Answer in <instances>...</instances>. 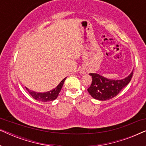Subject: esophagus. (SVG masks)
I'll use <instances>...</instances> for the list:
<instances>
[{
  "mask_svg": "<svg viewBox=\"0 0 146 146\" xmlns=\"http://www.w3.org/2000/svg\"><path fill=\"white\" fill-rule=\"evenodd\" d=\"M87 72H88L87 69H82L80 70V73L83 74H86Z\"/></svg>",
  "mask_w": 146,
  "mask_h": 146,
  "instance_id": "34e87169",
  "label": "esophagus"
}]
</instances>
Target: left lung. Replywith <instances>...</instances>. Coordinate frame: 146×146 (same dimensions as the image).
<instances>
[{
    "label": "left lung",
    "instance_id": "1",
    "mask_svg": "<svg viewBox=\"0 0 146 146\" xmlns=\"http://www.w3.org/2000/svg\"><path fill=\"white\" fill-rule=\"evenodd\" d=\"M92 78L91 86L88 89L91 96L100 101L110 100L116 96L130 82L133 70L127 77L121 80L107 78L97 73H90Z\"/></svg>",
    "mask_w": 146,
    "mask_h": 146
}]
</instances>
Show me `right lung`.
I'll list each match as a JSON object with an SVG mask.
<instances>
[{
  "label": "right lung",
  "instance_id": "right-lung-1",
  "mask_svg": "<svg viewBox=\"0 0 146 146\" xmlns=\"http://www.w3.org/2000/svg\"><path fill=\"white\" fill-rule=\"evenodd\" d=\"M66 78V77L64 78L59 83V84L56 87H55L52 90L46 92H36L33 91L31 90H29L28 88L26 87V89L27 90V91L29 92L30 95L33 98L38 101L41 102H51L57 98L60 92L62 86Z\"/></svg>",
  "mask_w": 146,
  "mask_h": 146
}]
</instances>
